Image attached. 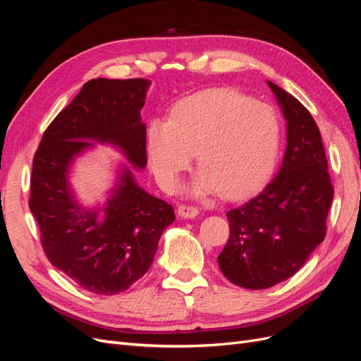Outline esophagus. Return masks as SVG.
<instances>
[{
    "label": "esophagus",
    "mask_w": 361,
    "mask_h": 361,
    "mask_svg": "<svg viewBox=\"0 0 361 361\" xmlns=\"http://www.w3.org/2000/svg\"><path fill=\"white\" fill-rule=\"evenodd\" d=\"M178 214L182 218H194L199 215V209L195 206H190V204H180L178 207Z\"/></svg>",
    "instance_id": "esophagus-1"
}]
</instances>
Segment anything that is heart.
I'll use <instances>...</instances> for the list:
<instances>
[{"instance_id":"b5f03b06","label":"heart","mask_w":361,"mask_h":361,"mask_svg":"<svg viewBox=\"0 0 361 361\" xmlns=\"http://www.w3.org/2000/svg\"><path fill=\"white\" fill-rule=\"evenodd\" d=\"M280 123L274 108L231 90H207L171 108L169 122L155 118L147 128V154L166 191L178 188L195 152L200 171L191 192L221 191L239 197L256 190L274 169Z\"/></svg>"}]
</instances>
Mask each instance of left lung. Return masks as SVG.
<instances>
[{
  "instance_id": "1",
  "label": "left lung",
  "mask_w": 361,
  "mask_h": 361,
  "mask_svg": "<svg viewBox=\"0 0 361 361\" xmlns=\"http://www.w3.org/2000/svg\"><path fill=\"white\" fill-rule=\"evenodd\" d=\"M268 85L286 118L285 157L264 191L226 214L231 235L218 256L223 274L245 289H268L305 264L324 241L334 195L314 118L297 97Z\"/></svg>"
}]
</instances>
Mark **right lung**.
<instances>
[{
    "instance_id": "1",
    "label": "right lung",
    "mask_w": 361,
    "mask_h": 361,
    "mask_svg": "<svg viewBox=\"0 0 361 361\" xmlns=\"http://www.w3.org/2000/svg\"><path fill=\"white\" fill-rule=\"evenodd\" d=\"M149 81L96 78L52 120L32 158L30 209L51 264L82 289L116 295L143 277L159 238L174 221L173 206L154 197L123 169L104 218L73 200L68 171L92 143H110L135 169L147 164L146 125L140 111Z\"/></svg>"
}]
</instances>
